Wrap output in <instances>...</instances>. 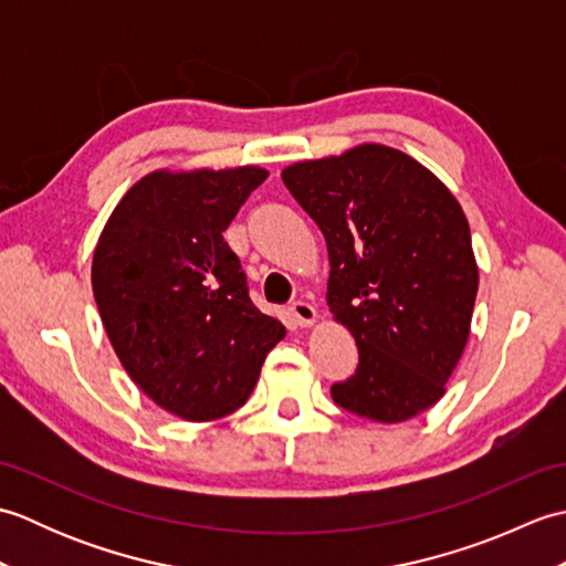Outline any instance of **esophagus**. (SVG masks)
<instances>
[{
    "instance_id": "obj_1",
    "label": "esophagus",
    "mask_w": 566,
    "mask_h": 566,
    "mask_svg": "<svg viewBox=\"0 0 566 566\" xmlns=\"http://www.w3.org/2000/svg\"><path fill=\"white\" fill-rule=\"evenodd\" d=\"M290 314H292V318L296 321V326H302V328L314 326L316 318H318L316 306H311L308 302H294V304L290 306Z\"/></svg>"
}]
</instances>
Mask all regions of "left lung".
<instances>
[{
    "instance_id": "obj_1",
    "label": "left lung",
    "mask_w": 566,
    "mask_h": 566,
    "mask_svg": "<svg viewBox=\"0 0 566 566\" xmlns=\"http://www.w3.org/2000/svg\"><path fill=\"white\" fill-rule=\"evenodd\" d=\"M328 245V306L353 333L345 411L401 423L436 406L464 353L479 268L452 191L411 155L363 143L282 170Z\"/></svg>"
}]
</instances>
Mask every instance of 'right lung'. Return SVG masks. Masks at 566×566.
<instances>
[{"label":"right lung","mask_w":566,"mask_h":566,"mask_svg":"<svg viewBox=\"0 0 566 566\" xmlns=\"http://www.w3.org/2000/svg\"><path fill=\"white\" fill-rule=\"evenodd\" d=\"M268 170H155L116 203L92 260L104 331L128 377L201 423L248 401L284 326L248 296L223 231Z\"/></svg>","instance_id":"right-lung-1"}]
</instances>
